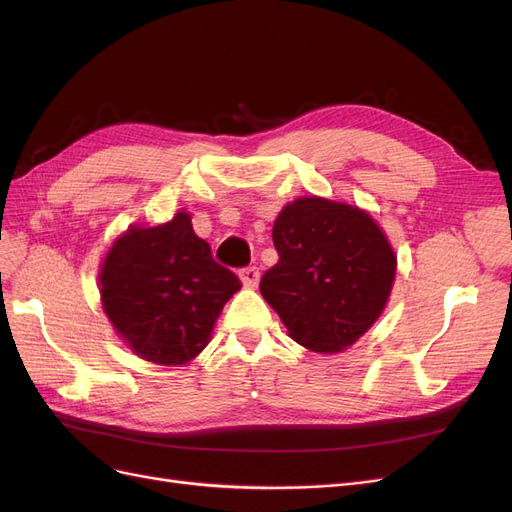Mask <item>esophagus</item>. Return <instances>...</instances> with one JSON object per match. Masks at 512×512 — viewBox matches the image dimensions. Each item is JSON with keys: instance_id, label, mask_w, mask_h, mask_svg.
<instances>
[{"instance_id": "obj_1", "label": "esophagus", "mask_w": 512, "mask_h": 512, "mask_svg": "<svg viewBox=\"0 0 512 512\" xmlns=\"http://www.w3.org/2000/svg\"><path fill=\"white\" fill-rule=\"evenodd\" d=\"M239 277H241L243 286L256 288V286H258V280H260V271H258L256 267H245V269L239 271Z\"/></svg>"}]
</instances>
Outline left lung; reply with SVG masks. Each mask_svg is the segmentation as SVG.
<instances>
[{"mask_svg":"<svg viewBox=\"0 0 512 512\" xmlns=\"http://www.w3.org/2000/svg\"><path fill=\"white\" fill-rule=\"evenodd\" d=\"M277 265L260 294L294 342L342 352L378 320L389 301L397 256L380 226L359 207L297 198L273 224Z\"/></svg>","mask_w":512,"mask_h":512,"instance_id":"8db88e82","label":"left lung"}]
</instances>
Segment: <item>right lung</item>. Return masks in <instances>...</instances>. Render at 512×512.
<instances>
[{
    "mask_svg": "<svg viewBox=\"0 0 512 512\" xmlns=\"http://www.w3.org/2000/svg\"><path fill=\"white\" fill-rule=\"evenodd\" d=\"M239 288V277L213 260L185 211L160 226L128 228L100 271L108 320L132 352L158 365H183L203 352Z\"/></svg>",
    "mask_w": 512,
    "mask_h": 512,
    "instance_id": "obj_1",
    "label": "right lung"
}]
</instances>
